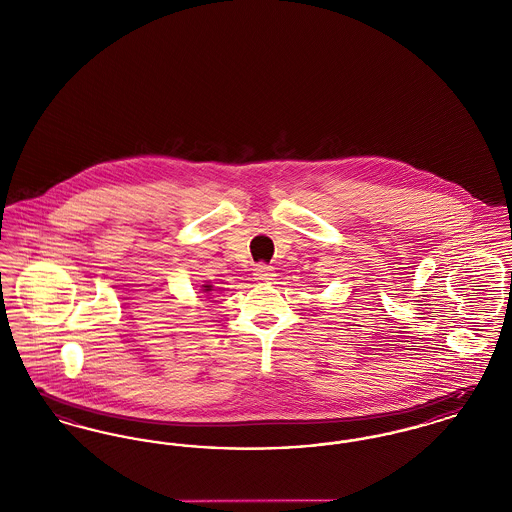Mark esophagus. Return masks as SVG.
<instances>
[{
    "instance_id": "esophagus-1",
    "label": "esophagus",
    "mask_w": 512,
    "mask_h": 512,
    "mask_svg": "<svg viewBox=\"0 0 512 512\" xmlns=\"http://www.w3.org/2000/svg\"><path fill=\"white\" fill-rule=\"evenodd\" d=\"M253 274H255V280H261V282H268V280H272V276H274L272 267H268L265 263L255 265V268H253Z\"/></svg>"
}]
</instances>
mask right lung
Listing matches in <instances>:
<instances>
[{"instance_id": "obj_1", "label": "right lung", "mask_w": 512, "mask_h": 512, "mask_svg": "<svg viewBox=\"0 0 512 512\" xmlns=\"http://www.w3.org/2000/svg\"><path fill=\"white\" fill-rule=\"evenodd\" d=\"M205 288H207V290H209V286H205Z\"/></svg>"}]
</instances>
